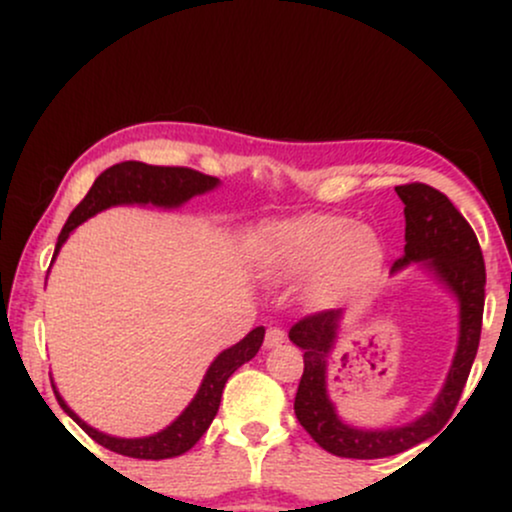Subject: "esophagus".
Masks as SVG:
<instances>
[{"instance_id":"1","label":"esophagus","mask_w":512,"mask_h":512,"mask_svg":"<svg viewBox=\"0 0 512 512\" xmlns=\"http://www.w3.org/2000/svg\"><path fill=\"white\" fill-rule=\"evenodd\" d=\"M286 342V334L284 330H279V327H269L267 334H264V346L267 349H274V346H281Z\"/></svg>"}]
</instances>
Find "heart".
Returning <instances> with one entry per match:
<instances>
[{"label":"heart","instance_id":"b5f03b06","mask_svg":"<svg viewBox=\"0 0 512 512\" xmlns=\"http://www.w3.org/2000/svg\"><path fill=\"white\" fill-rule=\"evenodd\" d=\"M260 264L272 279L310 274L308 293L320 305L363 296L380 279L385 245L368 223L342 214H303L274 221L257 233Z\"/></svg>","mask_w":512,"mask_h":512}]
</instances>
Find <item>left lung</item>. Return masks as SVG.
Segmentation results:
<instances>
[{
  "label": "left lung",
  "mask_w": 512,
  "mask_h": 512,
  "mask_svg": "<svg viewBox=\"0 0 512 512\" xmlns=\"http://www.w3.org/2000/svg\"><path fill=\"white\" fill-rule=\"evenodd\" d=\"M395 192L404 202L407 245L392 272L424 262L428 272H433L460 303V337L443 390L424 416L397 428H356L339 419L337 407L327 395V358L337 342L342 310L308 315L291 327L289 339L303 349L305 363L293 402L296 419L322 450L354 460L397 455L436 436L460 402L481 337L486 269L472 226L436 187L409 182L395 187Z\"/></svg>",
  "instance_id": "1"
}]
</instances>
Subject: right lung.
Returning <instances> with one entry per match:
<instances>
[{
	"label": "right lung",
	"instance_id": "right-lung-1",
	"mask_svg": "<svg viewBox=\"0 0 512 512\" xmlns=\"http://www.w3.org/2000/svg\"><path fill=\"white\" fill-rule=\"evenodd\" d=\"M216 185H219V178H211V175H204L192 168L149 166V163L139 161H125L117 163V166H110L98 175L96 182L91 185V190H88V195L81 199V202L76 204V209L69 214L60 238H57L52 260L57 257L64 240L69 238V233H72L76 226H81L86 219L96 216L98 211L117 207V204H154V207L175 209L195 195H204V192L214 190ZM262 339L264 327H255L248 337L240 339V342L233 344L231 349L221 351V354L214 358V363L209 366L195 399L187 404L185 411H182L173 424L163 428V431L146 438H115L108 436V433L96 431V428H91L86 421H81L79 416L67 407V402H64L60 392H57L55 383H52V390H55L60 407L72 416L76 424L84 428L88 436L96 440V443H101L103 448L120 452V455L127 457H137V460H168V457H178L182 452L190 450L192 445L207 433L216 411H219L221 392L223 387H226V380L231 378L243 363L255 358V354L262 346Z\"/></svg>",
	"mask_w": 512,
	"mask_h": 512
}]
</instances>
